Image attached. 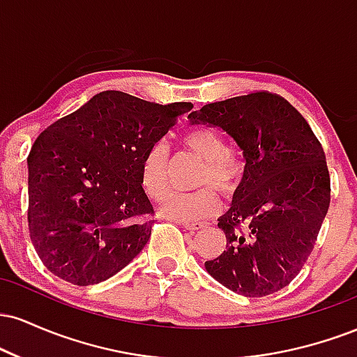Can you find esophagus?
Returning a JSON list of instances; mask_svg holds the SVG:
<instances>
[{
	"label": "esophagus",
	"mask_w": 357,
	"mask_h": 357,
	"mask_svg": "<svg viewBox=\"0 0 357 357\" xmlns=\"http://www.w3.org/2000/svg\"><path fill=\"white\" fill-rule=\"evenodd\" d=\"M183 228H186V230H190L191 233L202 230V228L206 227V223H203V221H183Z\"/></svg>",
	"instance_id": "esophagus-1"
}]
</instances>
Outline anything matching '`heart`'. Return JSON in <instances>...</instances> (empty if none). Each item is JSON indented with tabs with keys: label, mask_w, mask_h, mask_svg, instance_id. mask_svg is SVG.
Returning <instances> with one entry per match:
<instances>
[{
	"label": "heart",
	"mask_w": 357,
	"mask_h": 357,
	"mask_svg": "<svg viewBox=\"0 0 357 357\" xmlns=\"http://www.w3.org/2000/svg\"><path fill=\"white\" fill-rule=\"evenodd\" d=\"M181 144L192 158L202 161L196 184L210 183L220 191L230 192L238 186L245 171L243 158L235 149L223 147V139L210 127H195L181 136ZM167 146L165 141L151 142L141 161V181L151 196L158 198L166 190ZM218 204L215 191L203 186L192 192L169 191L159 202V213L173 220H199Z\"/></svg>",
	"instance_id": "b5f03b06"
}]
</instances>
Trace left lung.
<instances>
[{
  "instance_id": "1",
  "label": "left lung",
  "mask_w": 357,
  "mask_h": 357,
  "mask_svg": "<svg viewBox=\"0 0 357 357\" xmlns=\"http://www.w3.org/2000/svg\"><path fill=\"white\" fill-rule=\"evenodd\" d=\"M188 119L223 130L245 162L230 210L218 218L227 247L204 268L245 297L284 289L304 267L329 210L321 144L305 119L268 92L213 102Z\"/></svg>"
}]
</instances>
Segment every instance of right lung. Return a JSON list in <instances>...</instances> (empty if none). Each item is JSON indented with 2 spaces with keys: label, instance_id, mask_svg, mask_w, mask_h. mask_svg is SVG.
<instances>
[{
  "label": "right lung",
  "instance_id": "1",
  "mask_svg": "<svg viewBox=\"0 0 357 357\" xmlns=\"http://www.w3.org/2000/svg\"><path fill=\"white\" fill-rule=\"evenodd\" d=\"M191 109V102L159 105L105 90L36 137L28 155V228L53 275L93 285L139 255L154 213L142 155Z\"/></svg>",
  "mask_w": 357,
  "mask_h": 357
}]
</instances>
